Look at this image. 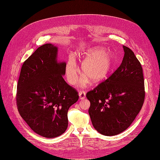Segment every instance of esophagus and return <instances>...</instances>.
I'll list each match as a JSON object with an SVG mask.
<instances>
[{
	"mask_svg": "<svg viewBox=\"0 0 160 160\" xmlns=\"http://www.w3.org/2000/svg\"><path fill=\"white\" fill-rule=\"evenodd\" d=\"M79 98L80 99H84L85 98V96H86V94L84 91H80L79 93Z\"/></svg>",
	"mask_w": 160,
	"mask_h": 160,
	"instance_id": "esophagus-1",
	"label": "esophagus"
}]
</instances>
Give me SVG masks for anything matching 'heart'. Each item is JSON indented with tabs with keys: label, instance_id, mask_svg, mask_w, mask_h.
Returning <instances> with one entry per match:
<instances>
[{
	"label": "heart",
	"instance_id": "b5f03b06",
	"mask_svg": "<svg viewBox=\"0 0 160 160\" xmlns=\"http://www.w3.org/2000/svg\"><path fill=\"white\" fill-rule=\"evenodd\" d=\"M78 55L83 61L81 71L85 75L80 81V85L83 88L90 80L93 83L105 80L113 70L115 55L112 51L105 50L100 46H91L80 50ZM65 71L67 81L70 84L75 85L78 79L79 68L73 55L69 57Z\"/></svg>",
	"mask_w": 160,
	"mask_h": 160
}]
</instances>
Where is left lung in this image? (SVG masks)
<instances>
[{
    "mask_svg": "<svg viewBox=\"0 0 160 160\" xmlns=\"http://www.w3.org/2000/svg\"><path fill=\"white\" fill-rule=\"evenodd\" d=\"M122 64L113 73L86 95L90 101L89 114L94 128L112 136L132 123L145 98L143 69L129 48L123 45Z\"/></svg>",
    "mask_w": 160,
    "mask_h": 160,
    "instance_id": "obj_1",
    "label": "left lung"
}]
</instances>
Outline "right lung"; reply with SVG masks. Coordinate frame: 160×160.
Instances as JSON below:
<instances>
[{"mask_svg":"<svg viewBox=\"0 0 160 160\" xmlns=\"http://www.w3.org/2000/svg\"><path fill=\"white\" fill-rule=\"evenodd\" d=\"M58 47H39L24 62L17 84L18 112L31 129L47 138L63 133L68 126L67 112L79 99L67 84L64 61L57 60Z\"/></svg>","mask_w":160,"mask_h":160,"instance_id":"obj_1","label":"right lung"}]
</instances>
